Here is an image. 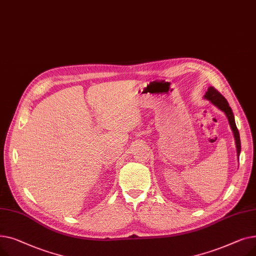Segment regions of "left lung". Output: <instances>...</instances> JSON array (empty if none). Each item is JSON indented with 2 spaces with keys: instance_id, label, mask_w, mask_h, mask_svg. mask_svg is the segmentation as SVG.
Masks as SVG:
<instances>
[{
  "instance_id": "8db88e82",
  "label": "left lung",
  "mask_w": 256,
  "mask_h": 256,
  "mask_svg": "<svg viewBox=\"0 0 256 256\" xmlns=\"http://www.w3.org/2000/svg\"><path fill=\"white\" fill-rule=\"evenodd\" d=\"M204 98L208 100H210V102L216 106L218 109H220L221 111H223L228 119V122L230 124V128L234 132V140H236V152H238V158L240 156V134L238 130V128L236 126V121H234V116L232 113V108L228 104L227 100H225V98L222 96V94L217 90L214 89V87H210L208 90L206 91Z\"/></svg>"
}]
</instances>
